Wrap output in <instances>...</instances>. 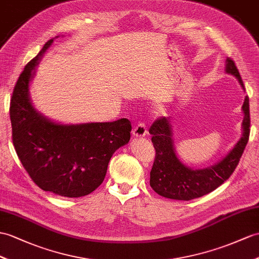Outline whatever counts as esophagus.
Masks as SVG:
<instances>
[{"label": "esophagus", "mask_w": 259, "mask_h": 259, "mask_svg": "<svg viewBox=\"0 0 259 259\" xmlns=\"http://www.w3.org/2000/svg\"><path fill=\"white\" fill-rule=\"evenodd\" d=\"M146 134H147L146 126H145V124H143V123L137 124L133 130L134 137H144V136H146Z\"/></svg>", "instance_id": "obj_1"}]
</instances>
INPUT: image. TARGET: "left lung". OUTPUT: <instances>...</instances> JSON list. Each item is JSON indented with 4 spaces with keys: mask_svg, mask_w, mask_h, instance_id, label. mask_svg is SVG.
<instances>
[{
    "mask_svg": "<svg viewBox=\"0 0 259 259\" xmlns=\"http://www.w3.org/2000/svg\"><path fill=\"white\" fill-rule=\"evenodd\" d=\"M225 72L238 80L245 91L244 83L234 61L225 60ZM244 118L242 122L243 133L222 159L210 167L193 169L186 166L177 156L172 137V125L169 117H161L151 125L149 133L156 149L153 168L150 171V187L161 197L174 200L189 201L200 198L215 190L230 178L234 171L249 138V100L245 97L242 106Z\"/></svg>",
    "mask_w": 259,
    "mask_h": 259,
    "instance_id": "left-lung-1",
    "label": "left lung"
}]
</instances>
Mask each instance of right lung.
<instances>
[{
  "instance_id": "right-lung-1",
  "label": "right lung",
  "mask_w": 259,
  "mask_h": 259,
  "mask_svg": "<svg viewBox=\"0 0 259 259\" xmlns=\"http://www.w3.org/2000/svg\"><path fill=\"white\" fill-rule=\"evenodd\" d=\"M54 39L25 66L16 82L10 106L12 136L18 158L37 186L61 197L79 198L102 184L111 157L130 142L132 125L127 118L62 124L36 110L30 82Z\"/></svg>"
}]
</instances>
